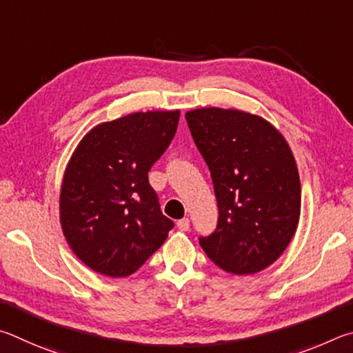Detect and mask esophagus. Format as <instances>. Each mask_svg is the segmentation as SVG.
Here are the masks:
<instances>
[{"label":"esophagus","instance_id":"34e87169","mask_svg":"<svg viewBox=\"0 0 353 353\" xmlns=\"http://www.w3.org/2000/svg\"><path fill=\"white\" fill-rule=\"evenodd\" d=\"M176 226H178V230H180V231H189L190 221H189V219H181V220H178Z\"/></svg>","mask_w":353,"mask_h":353}]
</instances>
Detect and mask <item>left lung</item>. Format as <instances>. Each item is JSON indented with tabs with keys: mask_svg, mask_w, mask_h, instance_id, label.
I'll use <instances>...</instances> for the list:
<instances>
[{
	"mask_svg": "<svg viewBox=\"0 0 353 353\" xmlns=\"http://www.w3.org/2000/svg\"><path fill=\"white\" fill-rule=\"evenodd\" d=\"M211 170L219 223L200 245L226 273L268 268L292 242L301 215V181L292 148L262 116L236 108L186 113Z\"/></svg>",
	"mask_w": 353,
	"mask_h": 353,
	"instance_id": "left-lung-1",
	"label": "left lung"
}]
</instances>
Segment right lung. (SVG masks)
I'll use <instances>...</instances> for the list:
<instances>
[{
    "label": "right lung",
    "instance_id": "obj_1",
    "mask_svg": "<svg viewBox=\"0 0 353 353\" xmlns=\"http://www.w3.org/2000/svg\"><path fill=\"white\" fill-rule=\"evenodd\" d=\"M180 110L132 113L97 123L72 152L60 188V225L86 267L127 277L173 228L148 170L175 136Z\"/></svg>",
    "mask_w": 353,
    "mask_h": 353
}]
</instances>
